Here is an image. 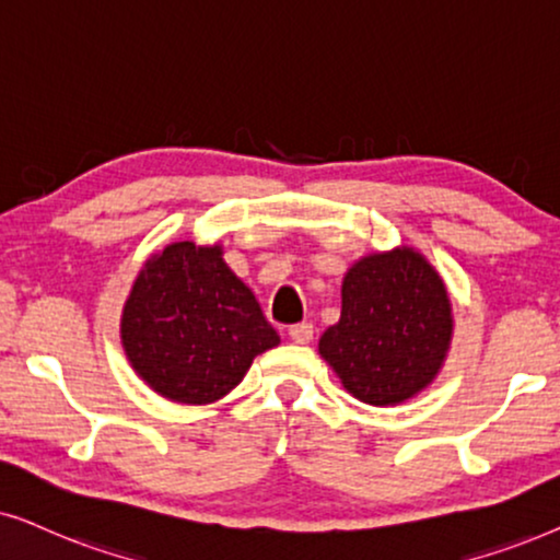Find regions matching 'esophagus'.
Listing matches in <instances>:
<instances>
[{
	"instance_id": "34e87169",
	"label": "esophagus",
	"mask_w": 560,
	"mask_h": 560,
	"mask_svg": "<svg viewBox=\"0 0 560 560\" xmlns=\"http://www.w3.org/2000/svg\"><path fill=\"white\" fill-rule=\"evenodd\" d=\"M312 325L310 323H300V325H292L289 327V338L294 342H310L312 340Z\"/></svg>"
}]
</instances>
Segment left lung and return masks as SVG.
<instances>
[{
	"mask_svg": "<svg viewBox=\"0 0 560 560\" xmlns=\"http://www.w3.org/2000/svg\"><path fill=\"white\" fill-rule=\"evenodd\" d=\"M451 338L448 289L422 253L401 245L348 268L340 319L319 338V355L355 399L389 407L432 384Z\"/></svg>",
	"mask_w": 560,
	"mask_h": 560,
	"instance_id": "left-lung-1",
	"label": "left lung"
}]
</instances>
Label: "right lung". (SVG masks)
<instances>
[{
    "mask_svg": "<svg viewBox=\"0 0 560 560\" xmlns=\"http://www.w3.org/2000/svg\"><path fill=\"white\" fill-rule=\"evenodd\" d=\"M125 355L161 397L210 405L235 389L253 358L279 346L222 245L171 243L140 268L119 323Z\"/></svg>",
    "mask_w": 560,
    "mask_h": 560,
    "instance_id": "obj_1",
    "label": "right lung"
}]
</instances>
